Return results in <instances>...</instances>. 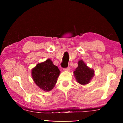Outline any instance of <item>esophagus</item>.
<instances>
[{
  "label": "esophagus",
  "instance_id": "obj_1",
  "mask_svg": "<svg viewBox=\"0 0 123 123\" xmlns=\"http://www.w3.org/2000/svg\"><path fill=\"white\" fill-rule=\"evenodd\" d=\"M63 70H64V71H70V68L68 67V68H67L64 69Z\"/></svg>",
  "mask_w": 123,
  "mask_h": 123
}]
</instances>
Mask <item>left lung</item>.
I'll list each match as a JSON object with an SVG mask.
<instances>
[{
	"instance_id": "left-lung-1",
	"label": "left lung",
	"mask_w": 123,
	"mask_h": 123,
	"mask_svg": "<svg viewBox=\"0 0 123 123\" xmlns=\"http://www.w3.org/2000/svg\"><path fill=\"white\" fill-rule=\"evenodd\" d=\"M74 76L77 81L81 85H86L90 83L95 75L94 70L88 67L83 62L80 60L78 61V67L74 72Z\"/></svg>"
}]
</instances>
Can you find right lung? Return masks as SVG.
Returning a JSON list of instances; mask_svg holds the SVG:
<instances>
[{"label":"right lung","mask_w":123,"mask_h":123,"mask_svg":"<svg viewBox=\"0 0 123 123\" xmlns=\"http://www.w3.org/2000/svg\"><path fill=\"white\" fill-rule=\"evenodd\" d=\"M60 74L58 67L51 59L38 63L32 70V77L35 84L44 91L53 89Z\"/></svg>","instance_id":"add662e5"}]
</instances>
